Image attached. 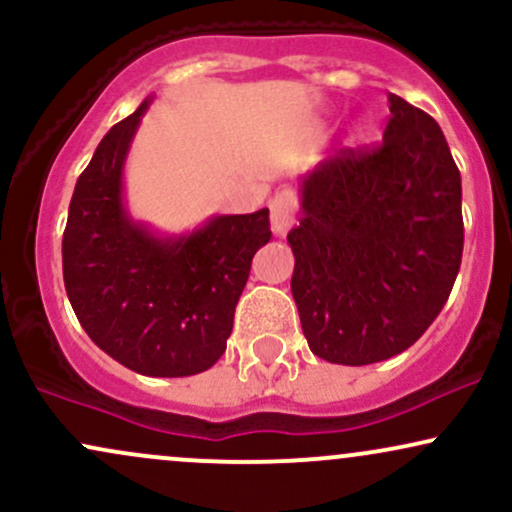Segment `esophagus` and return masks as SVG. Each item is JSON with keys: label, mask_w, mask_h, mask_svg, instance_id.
<instances>
[{"label": "esophagus", "mask_w": 512, "mask_h": 512, "mask_svg": "<svg viewBox=\"0 0 512 512\" xmlns=\"http://www.w3.org/2000/svg\"><path fill=\"white\" fill-rule=\"evenodd\" d=\"M296 209H298V197L291 190L276 192L269 202V219H272V231L274 236H284L286 231L296 223Z\"/></svg>", "instance_id": "obj_1"}]
</instances>
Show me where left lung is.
<instances>
[{
  "label": "left lung",
  "mask_w": 512,
  "mask_h": 512,
  "mask_svg": "<svg viewBox=\"0 0 512 512\" xmlns=\"http://www.w3.org/2000/svg\"><path fill=\"white\" fill-rule=\"evenodd\" d=\"M383 142L342 149L301 182L291 293L310 351L368 366L436 320L462 262V182L443 129L390 93Z\"/></svg>",
  "instance_id": "8db88e82"
}]
</instances>
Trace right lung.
<instances>
[{
	"label": "right lung",
	"mask_w": 512,
	"mask_h": 512,
	"mask_svg": "<svg viewBox=\"0 0 512 512\" xmlns=\"http://www.w3.org/2000/svg\"><path fill=\"white\" fill-rule=\"evenodd\" d=\"M110 127L79 175L62 238L64 289L93 344L134 373L185 378L219 361L255 252L269 243V209L214 216L161 238L129 219L122 168L142 115Z\"/></svg>",
	"instance_id": "obj_1"
}]
</instances>
